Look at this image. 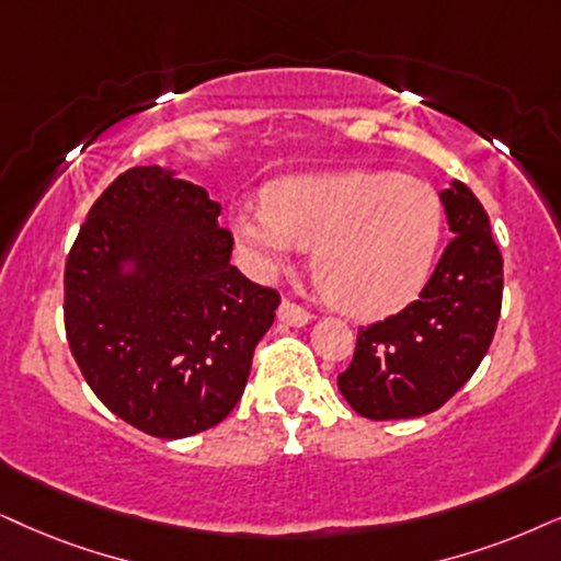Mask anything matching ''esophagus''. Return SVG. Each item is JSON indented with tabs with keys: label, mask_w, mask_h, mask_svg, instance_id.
Masks as SVG:
<instances>
[{
	"label": "esophagus",
	"mask_w": 561,
	"mask_h": 561,
	"mask_svg": "<svg viewBox=\"0 0 561 561\" xmlns=\"http://www.w3.org/2000/svg\"><path fill=\"white\" fill-rule=\"evenodd\" d=\"M310 310H305L302 305H297L293 300H282L279 305V321L287 323V325H305L310 323Z\"/></svg>",
	"instance_id": "34e87169"
}]
</instances>
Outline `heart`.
Wrapping results in <instances>:
<instances>
[{"mask_svg":"<svg viewBox=\"0 0 561 561\" xmlns=\"http://www.w3.org/2000/svg\"><path fill=\"white\" fill-rule=\"evenodd\" d=\"M443 228L437 191L388 170L293 175L266 188L264 207L236 217V236L261 268L313 248L318 285L352 316H386L414 300Z\"/></svg>","mask_w":561,"mask_h":561,"instance_id":"b5f03b06","label":"heart"}]
</instances>
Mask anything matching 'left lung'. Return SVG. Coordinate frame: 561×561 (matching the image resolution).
Segmentation results:
<instances>
[{"label": "left lung", "mask_w": 561, "mask_h": 561, "mask_svg": "<svg viewBox=\"0 0 561 561\" xmlns=\"http://www.w3.org/2000/svg\"><path fill=\"white\" fill-rule=\"evenodd\" d=\"M453 240L420 300L357 331L339 391L359 416L411 420L437 411L477 373L497 331L502 253L489 217L466 183L445 188Z\"/></svg>", "instance_id": "1"}]
</instances>
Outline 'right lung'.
<instances>
[{
  "instance_id": "obj_1",
  "label": "right lung",
  "mask_w": 561,
  "mask_h": 561,
  "mask_svg": "<svg viewBox=\"0 0 561 561\" xmlns=\"http://www.w3.org/2000/svg\"><path fill=\"white\" fill-rule=\"evenodd\" d=\"M207 191L158 165L98 196L64 266V329L92 393L131 427L179 439L236 409L279 293L230 264ZM131 260L137 273L124 275Z\"/></svg>"
}]
</instances>
